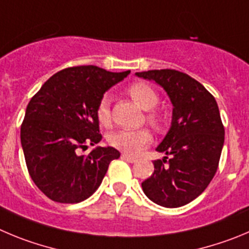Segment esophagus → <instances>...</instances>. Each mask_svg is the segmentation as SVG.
<instances>
[{
	"instance_id": "obj_1",
	"label": "esophagus",
	"mask_w": 249,
	"mask_h": 249,
	"mask_svg": "<svg viewBox=\"0 0 249 249\" xmlns=\"http://www.w3.org/2000/svg\"><path fill=\"white\" fill-rule=\"evenodd\" d=\"M122 159L124 160V161L129 162V163H135V162L138 161V160H136L135 157H131V156H130V155H126V153H123Z\"/></svg>"
}]
</instances>
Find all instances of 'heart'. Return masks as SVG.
<instances>
[{
	"instance_id": "1",
	"label": "heart",
	"mask_w": 249,
	"mask_h": 249,
	"mask_svg": "<svg viewBox=\"0 0 249 249\" xmlns=\"http://www.w3.org/2000/svg\"><path fill=\"white\" fill-rule=\"evenodd\" d=\"M127 93L134 101L145 110H151L159 103V94L150 85L145 82H134L127 88ZM96 117L99 124L103 126H109L111 123L110 101L108 96L99 99L96 108ZM147 120L153 126L159 127L162 123L161 114L159 111L151 110L147 114ZM109 145L127 155H138L143 148L147 147L152 142V134L148 129L138 130H118L110 134L108 138Z\"/></svg>"
}]
</instances>
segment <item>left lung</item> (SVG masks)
<instances>
[{
    "label": "left lung",
    "mask_w": 249,
    "mask_h": 249,
    "mask_svg": "<svg viewBox=\"0 0 249 249\" xmlns=\"http://www.w3.org/2000/svg\"><path fill=\"white\" fill-rule=\"evenodd\" d=\"M136 76L164 88L173 104L172 125L153 161L152 176L141 183L150 200L179 208L198 198L219 167L225 127L213 96L196 80L177 70H150Z\"/></svg>",
    "instance_id": "1"
}]
</instances>
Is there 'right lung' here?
Returning a JSON list of instances; mask_svg holds the SVG:
<instances>
[{
    "instance_id": "right-lung-1",
    "label": "right lung",
    "mask_w": 249,
    "mask_h": 249,
    "mask_svg": "<svg viewBox=\"0 0 249 249\" xmlns=\"http://www.w3.org/2000/svg\"><path fill=\"white\" fill-rule=\"evenodd\" d=\"M130 71L73 66L51 76L32 97L20 125V142L30 178L53 201L75 204L98 189L109 163L120 157L114 147L80 148L101 141L96 108L111 86Z\"/></svg>"
}]
</instances>
